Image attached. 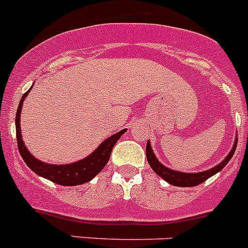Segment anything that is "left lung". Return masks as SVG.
Returning <instances> with one entry per match:
<instances>
[{"label": "left lung", "mask_w": 248, "mask_h": 248, "mask_svg": "<svg viewBox=\"0 0 248 248\" xmlns=\"http://www.w3.org/2000/svg\"><path fill=\"white\" fill-rule=\"evenodd\" d=\"M236 145H237V138L235 139L232 151H230L229 155L224 158L223 162H220V163L217 164V166L213 167V168L208 169V170L199 171V173H185V171L173 170V169L163 166L161 162L158 161L157 157H155V152H153L152 147H151L150 141H148L147 146H146V157H147L148 164H150L151 168L155 170V173L157 174V175L161 176V178L163 179V180H166L167 183H169L170 185H174V186H179V187H192V186H196V185H200V184H202L203 181H206L207 179L213 176L214 174L219 173V171H220L221 169L228 164V162L232 159V155H234L235 150H236Z\"/></svg>", "instance_id": "left-lung-1"}]
</instances>
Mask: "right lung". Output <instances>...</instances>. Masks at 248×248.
<instances>
[{
    "mask_svg": "<svg viewBox=\"0 0 248 248\" xmlns=\"http://www.w3.org/2000/svg\"><path fill=\"white\" fill-rule=\"evenodd\" d=\"M31 87L20 98L16 115V131L18 148H19L20 155L27 163V166L39 176L48 179V180L53 181L58 185L77 186L91 181L108 163L115 142L119 140L123 134L125 133L126 129H123V130L118 131L117 134L112 135L110 138L106 139L91 155L82 158L80 161L74 162V163L49 164L46 163V162L39 161L37 158H35L29 152L27 146L24 145V141L22 139V130H20V113H22L23 102H24L25 97L31 90Z\"/></svg>",
    "mask_w": 248,
    "mask_h": 248,
    "instance_id": "add662e5",
    "label": "right lung"
}]
</instances>
